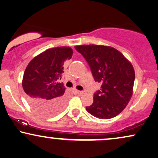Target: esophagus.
Here are the masks:
<instances>
[{
    "mask_svg": "<svg viewBox=\"0 0 158 158\" xmlns=\"http://www.w3.org/2000/svg\"><path fill=\"white\" fill-rule=\"evenodd\" d=\"M76 93H77V94H79V95L83 94V91H81V90H76Z\"/></svg>",
    "mask_w": 158,
    "mask_h": 158,
    "instance_id": "esophagus-1",
    "label": "esophagus"
}]
</instances>
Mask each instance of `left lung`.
<instances>
[{
    "instance_id": "obj_1",
    "label": "left lung",
    "mask_w": 158,
    "mask_h": 158,
    "mask_svg": "<svg viewBox=\"0 0 158 158\" xmlns=\"http://www.w3.org/2000/svg\"><path fill=\"white\" fill-rule=\"evenodd\" d=\"M76 50L89 64L101 90L94 94V103L85 108L101 119L115 117L125 109L133 94L135 73L131 62L117 49L103 45H78Z\"/></svg>"
}]
</instances>
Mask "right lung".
Masks as SVG:
<instances>
[{
  "mask_svg": "<svg viewBox=\"0 0 158 158\" xmlns=\"http://www.w3.org/2000/svg\"><path fill=\"white\" fill-rule=\"evenodd\" d=\"M69 47L47 49L33 58L23 73L22 87L27 101L36 112L44 116L57 115L67 104L65 87L58 83L64 73L63 64L71 59Z\"/></svg>",
  "mask_w": 158,
  "mask_h": 158,
  "instance_id": "1",
  "label": "right lung"
}]
</instances>
